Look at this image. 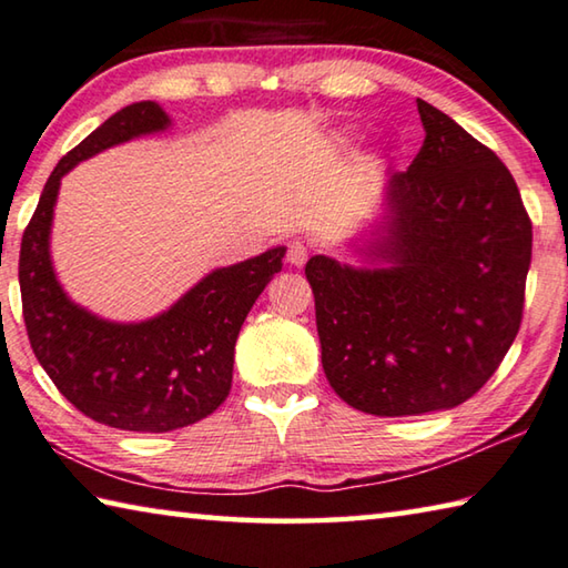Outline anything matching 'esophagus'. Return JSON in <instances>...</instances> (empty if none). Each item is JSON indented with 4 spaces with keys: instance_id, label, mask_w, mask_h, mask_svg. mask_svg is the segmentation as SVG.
<instances>
[{
    "instance_id": "esophagus-1",
    "label": "esophagus",
    "mask_w": 568,
    "mask_h": 568,
    "mask_svg": "<svg viewBox=\"0 0 568 568\" xmlns=\"http://www.w3.org/2000/svg\"><path fill=\"white\" fill-rule=\"evenodd\" d=\"M306 258H310V248H306L304 241H292L290 251H286V262L292 266H304Z\"/></svg>"
}]
</instances>
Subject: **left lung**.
Here are the masks:
<instances>
[{
    "label": "left lung",
    "mask_w": 568,
    "mask_h": 568,
    "mask_svg": "<svg viewBox=\"0 0 568 568\" xmlns=\"http://www.w3.org/2000/svg\"><path fill=\"white\" fill-rule=\"evenodd\" d=\"M425 143L383 185L377 213L347 241L352 262L317 254L322 367L347 405L407 417L466 403L514 345L531 221L494 151L417 100Z\"/></svg>",
    "instance_id": "obj_1"
}]
</instances>
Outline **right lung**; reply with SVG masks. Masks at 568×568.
<instances>
[{
  "label": "right lung",
  "instance_id": "1",
  "mask_svg": "<svg viewBox=\"0 0 568 568\" xmlns=\"http://www.w3.org/2000/svg\"><path fill=\"white\" fill-rule=\"evenodd\" d=\"M171 125V115L153 100L110 115L54 165L22 236V312L34 357L80 413L118 430L169 433L216 410L231 389L241 324L282 272L286 254L274 246L213 268L169 310L141 322L105 320L70 300L50 251L62 179L108 148Z\"/></svg>",
  "mask_w": 568,
  "mask_h": 568
}]
</instances>
